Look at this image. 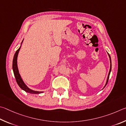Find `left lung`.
<instances>
[{"instance_id":"left-lung-1","label":"left lung","mask_w":126,"mask_h":126,"mask_svg":"<svg viewBox=\"0 0 126 126\" xmlns=\"http://www.w3.org/2000/svg\"><path fill=\"white\" fill-rule=\"evenodd\" d=\"M108 55H109V58H110V71H109V75H108V76H107V80H106V84L105 85V86L103 88H105L106 86L107 85V82H108V81H109V76H110V73H111V69H112V64H111V56H110V55H109V53H108Z\"/></svg>"}]
</instances>
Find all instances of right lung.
I'll list each match as a JSON object with an SVG mask.
<instances>
[{
  "label": "right lung",
  "instance_id": "1",
  "mask_svg": "<svg viewBox=\"0 0 126 126\" xmlns=\"http://www.w3.org/2000/svg\"><path fill=\"white\" fill-rule=\"evenodd\" d=\"M24 40V39H23ZM23 40L22 41L20 46L19 48L16 50V52L14 54V57H13V72H14V76L16 79V81L17 83V85H19V86L21 88V89L25 91V92H28V93L32 94H39L43 93V91H34V90H32L29 88L26 84L24 83V81L22 79L20 75L19 74V71L18 70V67H17V56H18V54L19 52V50L20 49V47L21 46V44L23 43Z\"/></svg>",
  "mask_w": 126,
  "mask_h": 126
}]
</instances>
